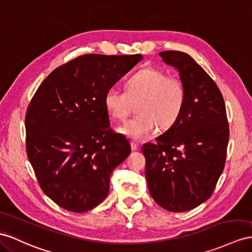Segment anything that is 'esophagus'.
Masks as SVG:
<instances>
[{"label":"esophagus","mask_w":252,"mask_h":252,"mask_svg":"<svg viewBox=\"0 0 252 252\" xmlns=\"http://www.w3.org/2000/svg\"><path fill=\"white\" fill-rule=\"evenodd\" d=\"M130 146H131L132 151H138V149H139V144H138L137 142L131 141V142H130Z\"/></svg>","instance_id":"34e87169"}]
</instances>
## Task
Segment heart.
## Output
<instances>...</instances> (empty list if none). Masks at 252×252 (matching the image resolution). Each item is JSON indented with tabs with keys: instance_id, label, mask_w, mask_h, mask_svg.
<instances>
[{
	"instance_id": "heart-1",
	"label": "heart",
	"mask_w": 252,
	"mask_h": 252,
	"mask_svg": "<svg viewBox=\"0 0 252 252\" xmlns=\"http://www.w3.org/2000/svg\"><path fill=\"white\" fill-rule=\"evenodd\" d=\"M185 85L175 75L146 66L125 81V92L115 88L104 95V106L110 118L125 122L137 104L139 114L121 128V132L133 140L148 137L160 125L165 128L178 120L186 104Z\"/></svg>"
}]
</instances>
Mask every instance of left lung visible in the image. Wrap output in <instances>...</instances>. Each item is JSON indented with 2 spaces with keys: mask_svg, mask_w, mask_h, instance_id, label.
I'll return each instance as SVG.
<instances>
[{
  "mask_svg": "<svg viewBox=\"0 0 252 252\" xmlns=\"http://www.w3.org/2000/svg\"><path fill=\"white\" fill-rule=\"evenodd\" d=\"M159 56L179 71L187 98L178 120L157 142L142 146L145 176L160 207L185 212L213 194L225 167L229 124L219 87L189 54L165 51Z\"/></svg>",
  "mask_w": 252,
  "mask_h": 252,
  "instance_id": "obj_1",
  "label": "left lung"
}]
</instances>
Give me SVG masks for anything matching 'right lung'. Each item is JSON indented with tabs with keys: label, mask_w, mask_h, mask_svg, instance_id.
Returning <instances> with one entry per match:
<instances>
[{
	"label": "right lung",
	"mask_w": 252,
	"mask_h": 252,
	"mask_svg": "<svg viewBox=\"0 0 252 252\" xmlns=\"http://www.w3.org/2000/svg\"><path fill=\"white\" fill-rule=\"evenodd\" d=\"M143 59L87 54L56 67L27 107L26 154L39 186L59 207L83 213L103 201L113 169L130 154L110 127L104 95Z\"/></svg>",
	"instance_id": "right-lung-1"
}]
</instances>
